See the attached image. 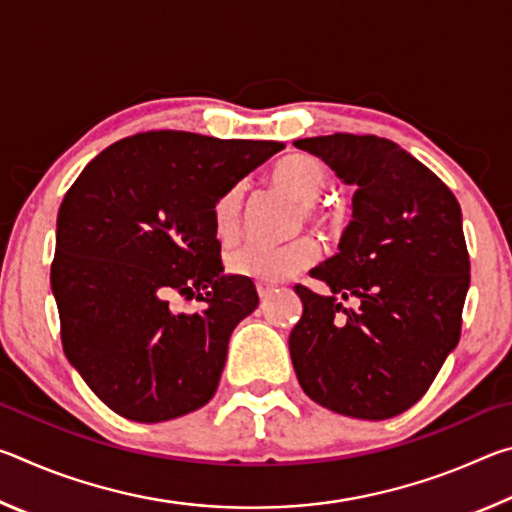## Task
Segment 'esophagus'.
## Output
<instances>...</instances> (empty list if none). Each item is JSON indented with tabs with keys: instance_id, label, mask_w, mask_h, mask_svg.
Wrapping results in <instances>:
<instances>
[{
	"instance_id": "1",
	"label": "esophagus",
	"mask_w": 512,
	"mask_h": 512,
	"mask_svg": "<svg viewBox=\"0 0 512 512\" xmlns=\"http://www.w3.org/2000/svg\"><path fill=\"white\" fill-rule=\"evenodd\" d=\"M257 293H259V300L266 302L268 298H271L273 287H271V284H262V282H257Z\"/></svg>"
}]
</instances>
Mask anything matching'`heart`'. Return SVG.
<instances>
[{
  "label": "heart",
  "instance_id": "obj_1",
  "mask_svg": "<svg viewBox=\"0 0 512 512\" xmlns=\"http://www.w3.org/2000/svg\"><path fill=\"white\" fill-rule=\"evenodd\" d=\"M271 180L284 189L291 198L298 201L296 225L305 223L311 228L325 230L329 228V214L318 207L314 201L325 192L327 187V169L316 158L305 153H293L287 158L277 160L271 169ZM241 219V187L235 185L216 198L212 221L214 232L219 239H232L239 230ZM316 262V244L309 237L300 235L280 246H259V244H241L228 250L225 255V268L237 277L248 280L275 284L287 280V277L305 271Z\"/></svg>",
  "mask_w": 512,
  "mask_h": 512
}]
</instances>
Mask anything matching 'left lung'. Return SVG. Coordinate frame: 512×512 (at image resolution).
<instances>
[{"label":"left lung","instance_id":"8db88e82","mask_svg":"<svg viewBox=\"0 0 512 512\" xmlns=\"http://www.w3.org/2000/svg\"><path fill=\"white\" fill-rule=\"evenodd\" d=\"M348 185L352 221L339 253L296 284L302 318L291 361L311 400L359 420L400 415L429 391L461 339L470 289L461 205L443 180L395 142L334 133L296 140ZM357 297L345 310L340 298Z\"/></svg>","mask_w":512,"mask_h":512}]
</instances>
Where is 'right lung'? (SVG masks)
<instances>
[{
	"label": "right lung",
	"instance_id": "add662e5",
	"mask_svg": "<svg viewBox=\"0 0 512 512\" xmlns=\"http://www.w3.org/2000/svg\"><path fill=\"white\" fill-rule=\"evenodd\" d=\"M280 142L185 131L124 137L67 189L51 289L60 341L92 393L121 418L164 422L212 400L230 334L259 305L248 277H221L212 210ZM173 295L198 297L187 315Z\"/></svg>",
	"mask_w": 512,
	"mask_h": 512
}]
</instances>
